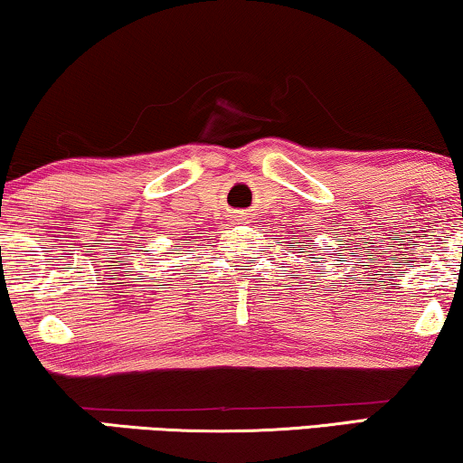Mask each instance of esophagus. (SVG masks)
<instances>
[{"mask_svg":"<svg viewBox=\"0 0 463 463\" xmlns=\"http://www.w3.org/2000/svg\"><path fill=\"white\" fill-rule=\"evenodd\" d=\"M239 218H241V216H239ZM243 218H247V216H243Z\"/></svg>","mask_w":463,"mask_h":463,"instance_id":"34e87169","label":"esophagus"}]
</instances>
